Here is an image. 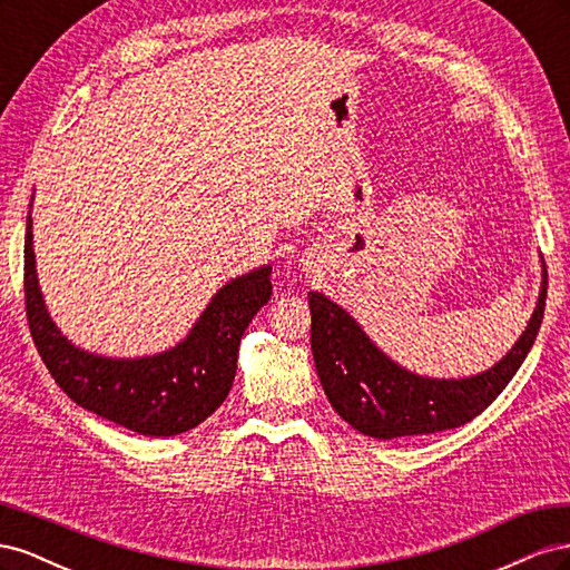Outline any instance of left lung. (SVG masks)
<instances>
[{"label":"left lung","mask_w":570,"mask_h":570,"mask_svg":"<svg viewBox=\"0 0 570 570\" xmlns=\"http://www.w3.org/2000/svg\"><path fill=\"white\" fill-rule=\"evenodd\" d=\"M547 299L542 268L540 299L511 352L485 373L471 377H423L396 366L342 306L321 292H308L312 308V352L327 402L358 433L377 440L430 435L459 428L485 411L521 368Z\"/></svg>","instance_id":"obj_1"}]
</instances>
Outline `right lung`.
Segmentation results:
<instances>
[{
    "label": "right lung",
    "instance_id": "1",
    "mask_svg": "<svg viewBox=\"0 0 570 570\" xmlns=\"http://www.w3.org/2000/svg\"><path fill=\"white\" fill-rule=\"evenodd\" d=\"M23 285L30 335L57 385L78 406L149 438L187 433L223 404L235 381L239 340L273 295L271 266H262L223 285L174 350L142 358L90 354L68 342L47 314L30 212Z\"/></svg>",
    "mask_w": 570,
    "mask_h": 570
}]
</instances>
